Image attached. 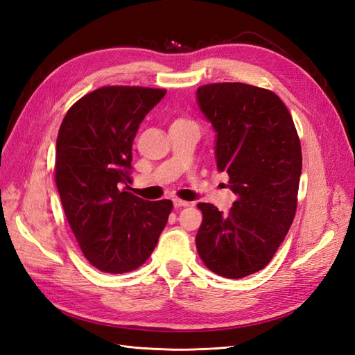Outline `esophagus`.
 Returning <instances> with one entry per match:
<instances>
[{"label":"esophagus","mask_w":355,"mask_h":355,"mask_svg":"<svg viewBox=\"0 0 355 355\" xmlns=\"http://www.w3.org/2000/svg\"><path fill=\"white\" fill-rule=\"evenodd\" d=\"M191 202H188V201H184V200H180V198H173V206H175V209H180V207H188Z\"/></svg>","instance_id":"1"}]
</instances>
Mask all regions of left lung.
<instances>
[{
	"mask_svg": "<svg viewBox=\"0 0 355 355\" xmlns=\"http://www.w3.org/2000/svg\"><path fill=\"white\" fill-rule=\"evenodd\" d=\"M198 108L216 133L214 157L237 196L228 214L200 202L197 250L210 271L243 278L265 268L293 222L302 151L292 115L270 90L243 83L197 89Z\"/></svg>",
	"mask_w": 355,
	"mask_h": 355,
	"instance_id": "1",
	"label": "left lung"
}]
</instances>
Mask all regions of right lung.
<instances>
[{"label":"right lung","instance_id":"obj_1","mask_svg":"<svg viewBox=\"0 0 355 355\" xmlns=\"http://www.w3.org/2000/svg\"><path fill=\"white\" fill-rule=\"evenodd\" d=\"M163 89L106 85L75 102L56 142V187L69 227L87 261L103 272L141 266L154 252L170 200L128 192L132 146Z\"/></svg>","mask_w":355,"mask_h":355}]
</instances>
